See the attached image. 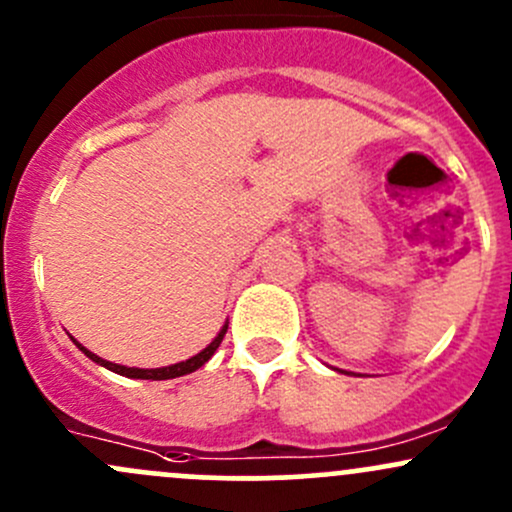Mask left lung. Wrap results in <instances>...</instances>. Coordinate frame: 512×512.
Here are the masks:
<instances>
[{
    "instance_id": "left-lung-1",
    "label": "left lung",
    "mask_w": 512,
    "mask_h": 512,
    "mask_svg": "<svg viewBox=\"0 0 512 512\" xmlns=\"http://www.w3.org/2000/svg\"><path fill=\"white\" fill-rule=\"evenodd\" d=\"M333 370H338V368H333ZM338 373H346V370H338ZM348 375H351V373H348Z\"/></svg>"
}]
</instances>
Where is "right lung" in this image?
<instances>
[{"label": "right lung", "mask_w": 512, "mask_h": 512, "mask_svg": "<svg viewBox=\"0 0 512 512\" xmlns=\"http://www.w3.org/2000/svg\"><path fill=\"white\" fill-rule=\"evenodd\" d=\"M225 331H228V324H223V328H220V331H218V336H215L213 341L208 343V346L203 348L201 353H196V355H193V358H188V360H181V363L164 365V368H127V365L110 363V360L100 358V355H95L93 351H88V348H85L83 343L75 341L73 336H71V341L80 348V351L88 355V358L93 360V363H98V365H102V368L112 370V373H117V375H125V378H134V380H171V378H181V375L193 373V370H198V368H201V365H206L208 360L213 358V353L218 351L220 341H223V336H225Z\"/></svg>", "instance_id": "right-lung-1"}]
</instances>
